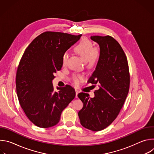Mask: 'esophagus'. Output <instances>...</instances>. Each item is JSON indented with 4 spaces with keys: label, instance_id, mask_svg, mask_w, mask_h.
<instances>
[{
    "label": "esophagus",
    "instance_id": "34e87169",
    "mask_svg": "<svg viewBox=\"0 0 154 154\" xmlns=\"http://www.w3.org/2000/svg\"><path fill=\"white\" fill-rule=\"evenodd\" d=\"M75 97L77 98V94H78V93H79V91L77 90H75Z\"/></svg>",
    "mask_w": 154,
    "mask_h": 154
}]
</instances>
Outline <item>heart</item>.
<instances>
[{
  "label": "heart",
  "mask_w": 154,
  "mask_h": 154,
  "mask_svg": "<svg viewBox=\"0 0 154 154\" xmlns=\"http://www.w3.org/2000/svg\"><path fill=\"white\" fill-rule=\"evenodd\" d=\"M75 52L79 54L90 67L94 66L98 61L100 57V50L97 48L93 47V43L88 39H83L74 48ZM68 54L65 52L61 57V64L63 66L66 65ZM72 83L75 85H79L84 80V77L82 74H74L71 78Z\"/></svg>",
  "instance_id": "heart-1"
}]
</instances>
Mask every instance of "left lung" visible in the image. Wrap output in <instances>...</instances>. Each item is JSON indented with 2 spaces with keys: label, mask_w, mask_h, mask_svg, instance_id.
Here are the masks:
<instances>
[{
  "label": "left lung",
  "mask_w": 154,
  "mask_h": 154,
  "mask_svg": "<svg viewBox=\"0 0 154 154\" xmlns=\"http://www.w3.org/2000/svg\"><path fill=\"white\" fill-rule=\"evenodd\" d=\"M100 46V57L96 69L88 82L97 84L95 97L78 94L83 106L78 115L81 125L97 131L110 125L118 116L126 99L130 86L127 57L119 43L111 36H92Z\"/></svg>",
  "instance_id": "left-lung-1"
}]
</instances>
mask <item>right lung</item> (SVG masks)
<instances>
[{"label":"right lung","instance_id":"obj_1","mask_svg":"<svg viewBox=\"0 0 154 154\" xmlns=\"http://www.w3.org/2000/svg\"><path fill=\"white\" fill-rule=\"evenodd\" d=\"M81 36L45 32L32 41L22 56L16 75L17 95L27 117L39 127L57 124L63 110L75 96L68 85L54 91L52 81L62 68L63 54Z\"/></svg>","mask_w":154,"mask_h":154}]
</instances>
